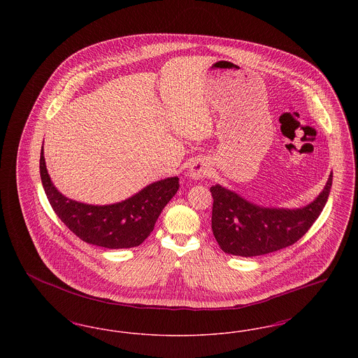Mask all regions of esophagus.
Listing matches in <instances>:
<instances>
[{
  "instance_id": "esophagus-1",
  "label": "esophagus",
  "mask_w": 358,
  "mask_h": 358,
  "mask_svg": "<svg viewBox=\"0 0 358 358\" xmlns=\"http://www.w3.org/2000/svg\"><path fill=\"white\" fill-rule=\"evenodd\" d=\"M209 174V168L208 165L205 164L204 161H196L190 169H189V176L190 178L193 180H200V178H204Z\"/></svg>"
}]
</instances>
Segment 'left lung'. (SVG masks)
Segmentation results:
<instances>
[{"mask_svg": "<svg viewBox=\"0 0 358 358\" xmlns=\"http://www.w3.org/2000/svg\"><path fill=\"white\" fill-rule=\"evenodd\" d=\"M333 184V171L320 196L303 208H264L222 185L210 187L212 231L231 255H266L296 243L321 215Z\"/></svg>", "mask_w": 358, "mask_h": 358, "instance_id": "left-lung-1", "label": "left lung"}]
</instances>
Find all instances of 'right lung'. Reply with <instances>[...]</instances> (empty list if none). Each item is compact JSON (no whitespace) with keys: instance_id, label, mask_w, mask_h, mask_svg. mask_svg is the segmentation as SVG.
I'll return each mask as SVG.
<instances>
[{"instance_id":"right-lung-1","label":"right lung","mask_w":358,"mask_h":358,"mask_svg":"<svg viewBox=\"0 0 358 358\" xmlns=\"http://www.w3.org/2000/svg\"><path fill=\"white\" fill-rule=\"evenodd\" d=\"M40 176L52 209L76 236L88 244L110 250L131 248L142 244L154 229L162 209L177 193L178 177L153 182L117 204L91 205L63 196L52 184L40 154Z\"/></svg>"}]
</instances>
